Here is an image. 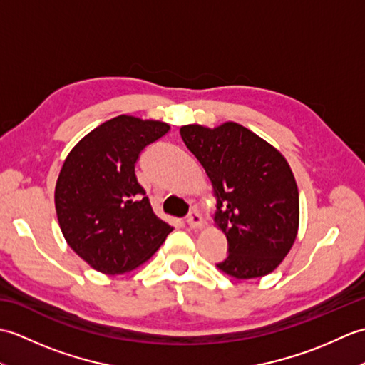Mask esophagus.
Segmentation results:
<instances>
[{
  "label": "esophagus",
  "instance_id": "esophagus-1",
  "mask_svg": "<svg viewBox=\"0 0 365 365\" xmlns=\"http://www.w3.org/2000/svg\"><path fill=\"white\" fill-rule=\"evenodd\" d=\"M187 224L191 229H200L204 226V218L197 210H192L188 216H187Z\"/></svg>",
  "mask_w": 365,
  "mask_h": 365
}]
</instances>
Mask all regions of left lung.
I'll list each match as a JSON object with an SVG mask.
<instances>
[{
	"label": "left lung",
	"instance_id": "obj_1",
	"mask_svg": "<svg viewBox=\"0 0 365 365\" xmlns=\"http://www.w3.org/2000/svg\"><path fill=\"white\" fill-rule=\"evenodd\" d=\"M180 136L210 178L213 220L227 237L229 254L216 267L237 279L269 274L298 234L299 195L289 163L235 122L216 128L192 123Z\"/></svg>",
	"mask_w": 365,
	"mask_h": 365
}]
</instances>
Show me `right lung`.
Here are the masks:
<instances>
[{"instance_id": "right-lung-1", "label": "right lung", "mask_w": 365, "mask_h": 365, "mask_svg": "<svg viewBox=\"0 0 365 365\" xmlns=\"http://www.w3.org/2000/svg\"><path fill=\"white\" fill-rule=\"evenodd\" d=\"M169 128L160 120L118 115L67 155L54 190L58 221L68 246L100 273L135 269L173 232L153 213L135 174L139 155Z\"/></svg>"}]
</instances>
